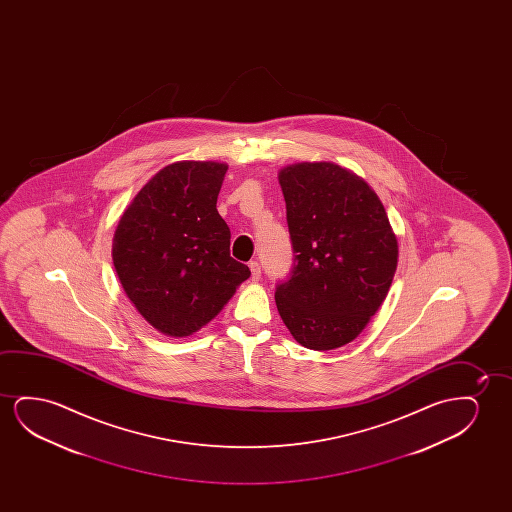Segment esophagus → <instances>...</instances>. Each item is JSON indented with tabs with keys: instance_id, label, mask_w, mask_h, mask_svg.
<instances>
[{
	"instance_id": "obj_1",
	"label": "esophagus",
	"mask_w": 512,
	"mask_h": 512,
	"mask_svg": "<svg viewBox=\"0 0 512 512\" xmlns=\"http://www.w3.org/2000/svg\"><path fill=\"white\" fill-rule=\"evenodd\" d=\"M250 271H252V281H259L262 271H260V264L257 260L250 262Z\"/></svg>"
}]
</instances>
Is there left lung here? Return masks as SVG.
I'll list each match as a JSON object with an SVG mask.
<instances>
[{"label": "left lung", "mask_w": 512, "mask_h": 512, "mask_svg": "<svg viewBox=\"0 0 512 512\" xmlns=\"http://www.w3.org/2000/svg\"><path fill=\"white\" fill-rule=\"evenodd\" d=\"M294 266L276 306L304 348L336 350L365 329L385 301L399 245L376 192L334 162L280 171Z\"/></svg>", "instance_id": "1"}]
</instances>
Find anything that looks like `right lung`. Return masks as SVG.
Masks as SVG:
<instances>
[{"instance_id":"add662e5","label":"right lung","mask_w":512,"mask_h":512,"mask_svg":"<svg viewBox=\"0 0 512 512\" xmlns=\"http://www.w3.org/2000/svg\"><path fill=\"white\" fill-rule=\"evenodd\" d=\"M225 173L224 162L169 164L136 194L113 236L124 292L166 336L197 332L250 278L231 257V231L217 211Z\"/></svg>"}]
</instances>
